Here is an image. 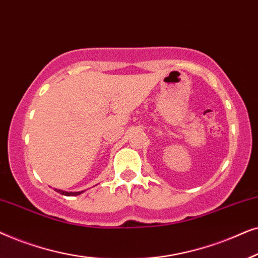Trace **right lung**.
Instances as JSON below:
<instances>
[{"label": "right lung", "mask_w": 258, "mask_h": 258, "mask_svg": "<svg viewBox=\"0 0 258 258\" xmlns=\"http://www.w3.org/2000/svg\"><path fill=\"white\" fill-rule=\"evenodd\" d=\"M56 191L59 192V194L64 195V196H78V195L82 194V191L81 192H67V191H62V190H56Z\"/></svg>", "instance_id": "add662e5"}]
</instances>
